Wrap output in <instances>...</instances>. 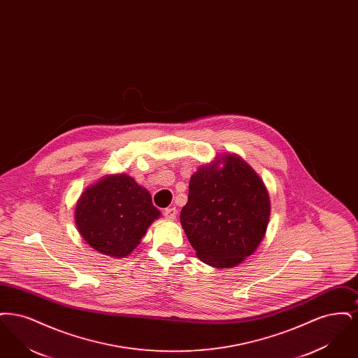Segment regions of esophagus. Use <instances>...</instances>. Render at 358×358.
<instances>
[{"label":"esophagus","instance_id":"esophagus-1","mask_svg":"<svg viewBox=\"0 0 358 358\" xmlns=\"http://www.w3.org/2000/svg\"><path fill=\"white\" fill-rule=\"evenodd\" d=\"M164 215L168 220H174L177 217V209L176 208H168V209H165Z\"/></svg>","mask_w":358,"mask_h":358}]
</instances>
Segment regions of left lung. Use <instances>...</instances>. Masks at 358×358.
<instances>
[{"label": "left lung", "mask_w": 358, "mask_h": 358, "mask_svg": "<svg viewBox=\"0 0 358 358\" xmlns=\"http://www.w3.org/2000/svg\"><path fill=\"white\" fill-rule=\"evenodd\" d=\"M270 213L263 180L238 154L229 153L192 174L180 222L201 262L231 268L255 252Z\"/></svg>", "instance_id": "8db88e82"}]
</instances>
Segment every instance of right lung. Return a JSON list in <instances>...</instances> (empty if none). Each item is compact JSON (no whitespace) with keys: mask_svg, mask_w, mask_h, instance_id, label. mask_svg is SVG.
<instances>
[{"mask_svg":"<svg viewBox=\"0 0 358 358\" xmlns=\"http://www.w3.org/2000/svg\"><path fill=\"white\" fill-rule=\"evenodd\" d=\"M161 216L148 189L127 174H107L85 189L75 208L79 234L110 257L130 255Z\"/></svg>","mask_w":358,"mask_h":358,"instance_id":"add662e5","label":"right lung"}]
</instances>
